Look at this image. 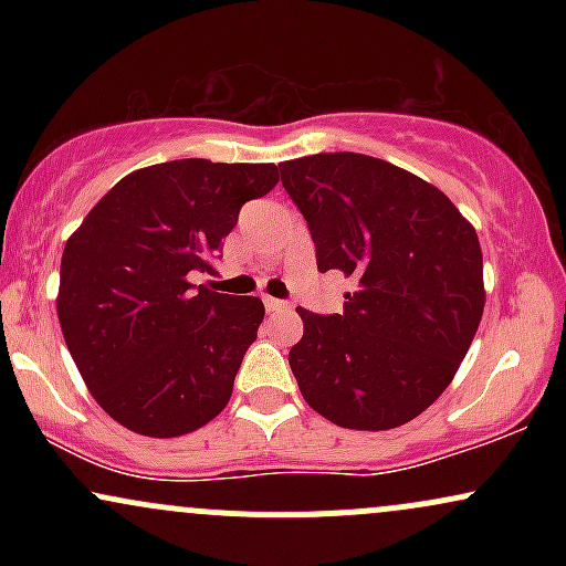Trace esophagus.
<instances>
[{
    "mask_svg": "<svg viewBox=\"0 0 566 566\" xmlns=\"http://www.w3.org/2000/svg\"><path fill=\"white\" fill-rule=\"evenodd\" d=\"M263 305H265V311H269V314H279V311H287L290 308L287 303L276 301V297H263Z\"/></svg>",
    "mask_w": 566,
    "mask_h": 566,
    "instance_id": "34e87169",
    "label": "esophagus"
}]
</instances>
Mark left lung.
Instances as JSON below:
<instances>
[{"label": "left lung", "mask_w": 566, "mask_h": 566, "mask_svg": "<svg viewBox=\"0 0 566 566\" xmlns=\"http://www.w3.org/2000/svg\"><path fill=\"white\" fill-rule=\"evenodd\" d=\"M279 170L316 269L356 279L340 314L297 308L290 367L303 399L356 431L409 423L450 386L482 322L476 231L439 188L365 154H314Z\"/></svg>", "instance_id": "8db88e82"}]
</instances>
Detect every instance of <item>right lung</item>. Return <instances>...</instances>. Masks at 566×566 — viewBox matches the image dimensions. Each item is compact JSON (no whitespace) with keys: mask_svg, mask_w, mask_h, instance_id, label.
<instances>
[{"mask_svg":"<svg viewBox=\"0 0 566 566\" xmlns=\"http://www.w3.org/2000/svg\"><path fill=\"white\" fill-rule=\"evenodd\" d=\"M276 165L175 159L129 172L84 218L61 261L57 319L95 401L129 431L184 437L229 405L263 322L258 297L191 284Z\"/></svg>","mask_w":566,"mask_h":566,"instance_id":"1","label":"right lung"}]
</instances>
